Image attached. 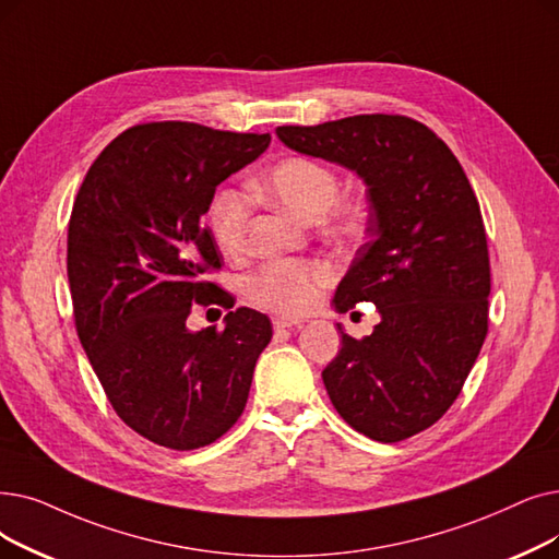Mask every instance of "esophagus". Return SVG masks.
<instances>
[{"instance_id": "1", "label": "esophagus", "mask_w": 559, "mask_h": 559, "mask_svg": "<svg viewBox=\"0 0 559 559\" xmlns=\"http://www.w3.org/2000/svg\"><path fill=\"white\" fill-rule=\"evenodd\" d=\"M299 320L295 318H274V331H285V329H295Z\"/></svg>"}]
</instances>
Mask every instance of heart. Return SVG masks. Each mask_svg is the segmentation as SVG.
Returning <instances> with one entry per match:
<instances>
[{
  "mask_svg": "<svg viewBox=\"0 0 559 559\" xmlns=\"http://www.w3.org/2000/svg\"><path fill=\"white\" fill-rule=\"evenodd\" d=\"M258 191L306 219L320 216L324 226L352 237L362 228L366 212L356 199L337 197L340 180L335 168L306 155H289L272 166L258 182ZM249 199L241 191L222 189L210 207V230L226 253H239L247 245ZM331 278L322 262L276 258L264 262L249 276V299L262 308L285 314H299L318 301L320 287Z\"/></svg>",
  "mask_w": 559,
  "mask_h": 559,
  "instance_id": "b5f03b06",
  "label": "heart"
}]
</instances>
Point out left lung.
<instances>
[{
	"mask_svg": "<svg viewBox=\"0 0 559 559\" xmlns=\"http://www.w3.org/2000/svg\"><path fill=\"white\" fill-rule=\"evenodd\" d=\"M297 153L337 162L368 185L370 239L337 285L335 308L370 301L372 335L343 333L322 372L349 427L397 443L459 397L489 331L491 264L475 191L448 143L400 114H360L283 126Z\"/></svg>",
	"mask_w": 559,
	"mask_h": 559,
	"instance_id": "1",
	"label": "left lung"
}]
</instances>
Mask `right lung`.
Here are the masks:
<instances>
[{
    "mask_svg": "<svg viewBox=\"0 0 559 559\" xmlns=\"http://www.w3.org/2000/svg\"><path fill=\"white\" fill-rule=\"evenodd\" d=\"M270 141L187 120L134 126L91 164L72 205L68 283L80 343L118 418L168 450L222 439L272 340L266 314L230 310L233 297L205 278L222 258L203 226L216 185ZM193 302L224 305L227 326L191 334Z\"/></svg>",
    "mask_w": 559,
    "mask_h": 559,
    "instance_id": "add662e5",
    "label": "right lung"
}]
</instances>
